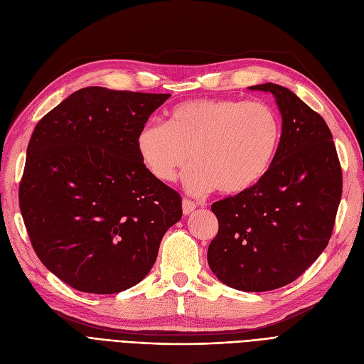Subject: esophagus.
I'll list each match as a JSON object with an SVG mask.
<instances>
[{
	"instance_id": "34e87169",
	"label": "esophagus",
	"mask_w": 364,
	"mask_h": 364,
	"mask_svg": "<svg viewBox=\"0 0 364 364\" xmlns=\"http://www.w3.org/2000/svg\"><path fill=\"white\" fill-rule=\"evenodd\" d=\"M196 208H197V205H196L194 202H191V200H188V199H183V200H182V211H183L185 215H190Z\"/></svg>"
}]
</instances>
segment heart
I'll return each instance as SVG.
<instances>
[{
	"label": "heart",
	"mask_w": 364,
	"mask_h": 364,
	"mask_svg": "<svg viewBox=\"0 0 364 364\" xmlns=\"http://www.w3.org/2000/svg\"><path fill=\"white\" fill-rule=\"evenodd\" d=\"M281 139V118L266 102L197 98L176 105L167 123L149 121L135 144L142 165L161 182L178 178L191 153L190 191L238 194L267 174Z\"/></svg>",
	"instance_id": "heart-1"
}]
</instances>
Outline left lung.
I'll list each match as a JSON object with an SVG mask.
<instances>
[{
	"label": "left lung",
	"mask_w": 364,
	"mask_h": 364,
	"mask_svg": "<svg viewBox=\"0 0 364 364\" xmlns=\"http://www.w3.org/2000/svg\"><path fill=\"white\" fill-rule=\"evenodd\" d=\"M249 90L274 97L281 146L261 181L213 203L218 232L208 264L229 287L269 291L299 278L325 250L341 199V167L325 119L294 92L274 83Z\"/></svg>",
	"instance_id": "1"
}]
</instances>
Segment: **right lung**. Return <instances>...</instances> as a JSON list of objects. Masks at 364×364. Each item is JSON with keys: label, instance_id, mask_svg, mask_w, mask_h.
Segmentation results:
<instances>
[{"label": "right lung", "instance_id": "add662e5", "mask_svg": "<svg viewBox=\"0 0 364 364\" xmlns=\"http://www.w3.org/2000/svg\"><path fill=\"white\" fill-rule=\"evenodd\" d=\"M170 94L87 86L36 124L19 185V208L36 255L83 293L134 287L156 261L182 199L153 178L136 134Z\"/></svg>", "mask_w": 364, "mask_h": 364}]
</instances>
